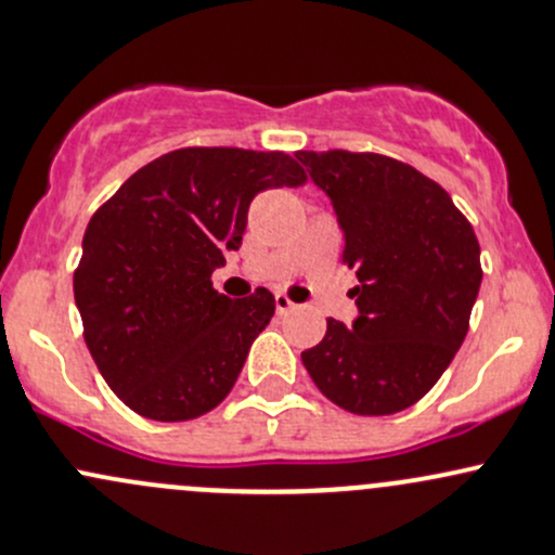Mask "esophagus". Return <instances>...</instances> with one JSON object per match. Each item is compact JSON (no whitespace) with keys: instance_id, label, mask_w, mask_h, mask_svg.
I'll use <instances>...</instances> for the list:
<instances>
[{"instance_id":"esophagus-1","label":"esophagus","mask_w":555,"mask_h":555,"mask_svg":"<svg viewBox=\"0 0 555 555\" xmlns=\"http://www.w3.org/2000/svg\"><path fill=\"white\" fill-rule=\"evenodd\" d=\"M275 307H278V312L283 314V312H291V309H294L296 304L291 301L288 296H285V294H275Z\"/></svg>"}]
</instances>
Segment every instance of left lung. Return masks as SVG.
Listing matches in <instances>:
<instances>
[{
  "label": "left lung",
  "instance_id": "obj_1",
  "mask_svg": "<svg viewBox=\"0 0 555 555\" xmlns=\"http://www.w3.org/2000/svg\"><path fill=\"white\" fill-rule=\"evenodd\" d=\"M344 232L351 325L327 320L301 351L314 386L354 415L410 408L447 371L468 333L481 285L479 241L450 195L418 169L378 153L299 151Z\"/></svg>",
  "mask_w": 555,
  "mask_h": 555
}]
</instances>
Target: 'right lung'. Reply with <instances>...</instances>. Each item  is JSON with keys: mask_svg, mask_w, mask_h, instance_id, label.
<instances>
[{"mask_svg": "<svg viewBox=\"0 0 555 555\" xmlns=\"http://www.w3.org/2000/svg\"><path fill=\"white\" fill-rule=\"evenodd\" d=\"M304 180L285 153L182 147L94 211L74 296L89 354L127 408L175 423L230 395L275 296L259 288L232 301L211 272L241 248L256 193Z\"/></svg>", "mask_w": 555, "mask_h": 555, "instance_id": "obj_1", "label": "right lung"}]
</instances>
